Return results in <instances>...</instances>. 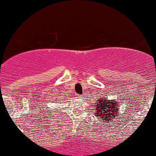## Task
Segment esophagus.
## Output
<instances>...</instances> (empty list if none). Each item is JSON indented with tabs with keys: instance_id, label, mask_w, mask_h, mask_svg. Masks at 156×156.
I'll return each instance as SVG.
<instances>
[{
	"instance_id": "1",
	"label": "esophagus",
	"mask_w": 156,
	"mask_h": 156,
	"mask_svg": "<svg viewBox=\"0 0 156 156\" xmlns=\"http://www.w3.org/2000/svg\"><path fill=\"white\" fill-rule=\"evenodd\" d=\"M77 98H80V95H78V97H77Z\"/></svg>"
}]
</instances>
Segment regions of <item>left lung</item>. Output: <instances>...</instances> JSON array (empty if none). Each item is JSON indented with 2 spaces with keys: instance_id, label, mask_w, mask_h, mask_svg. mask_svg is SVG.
Returning <instances> with one entry per match:
<instances>
[{
  "instance_id": "obj_1",
  "label": "left lung",
  "mask_w": 156,
  "mask_h": 156,
  "mask_svg": "<svg viewBox=\"0 0 156 156\" xmlns=\"http://www.w3.org/2000/svg\"><path fill=\"white\" fill-rule=\"evenodd\" d=\"M119 103H117L115 100L108 101L104 98H99L94 103L95 108V114L97 117L99 118V121H103L104 122H110L112 120H114L118 115V107ZM103 122V124L105 123Z\"/></svg>"
}]
</instances>
